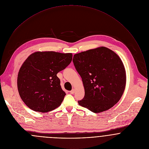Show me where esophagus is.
I'll list each match as a JSON object with an SVG mask.
<instances>
[{
    "instance_id": "1",
    "label": "esophagus",
    "mask_w": 149,
    "mask_h": 149,
    "mask_svg": "<svg viewBox=\"0 0 149 149\" xmlns=\"http://www.w3.org/2000/svg\"><path fill=\"white\" fill-rule=\"evenodd\" d=\"M70 93H71V94H74V93H75V89H72V91H70Z\"/></svg>"
}]
</instances>
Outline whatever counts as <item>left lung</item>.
Returning a JSON list of instances; mask_svg holds the SVG:
<instances>
[{
	"label": "left lung",
	"mask_w": 149,
	"mask_h": 149,
	"mask_svg": "<svg viewBox=\"0 0 149 149\" xmlns=\"http://www.w3.org/2000/svg\"><path fill=\"white\" fill-rule=\"evenodd\" d=\"M73 62L80 75L85 96L78 103L94 113L110 109L120 99L126 84V73L119 56L101 46L75 54Z\"/></svg>",
	"instance_id": "1"
}]
</instances>
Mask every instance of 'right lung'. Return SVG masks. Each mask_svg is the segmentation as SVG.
Masks as SVG:
<instances>
[{"label":"right lung","instance_id":"obj_1","mask_svg":"<svg viewBox=\"0 0 149 149\" xmlns=\"http://www.w3.org/2000/svg\"><path fill=\"white\" fill-rule=\"evenodd\" d=\"M72 53L36 52L22 65L17 78L19 96L31 109L47 112L58 107L66 93L57 74L72 60Z\"/></svg>","mask_w":149,"mask_h":149}]
</instances>
